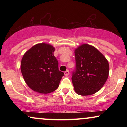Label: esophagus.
<instances>
[{"label": "esophagus", "mask_w": 127, "mask_h": 127, "mask_svg": "<svg viewBox=\"0 0 127 127\" xmlns=\"http://www.w3.org/2000/svg\"><path fill=\"white\" fill-rule=\"evenodd\" d=\"M64 75H65V76H68V75H69V71L68 70L65 71V72H64Z\"/></svg>", "instance_id": "34e87169"}]
</instances>
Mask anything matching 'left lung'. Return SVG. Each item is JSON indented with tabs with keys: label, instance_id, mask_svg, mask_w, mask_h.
<instances>
[{
	"label": "left lung",
	"instance_id": "obj_1",
	"mask_svg": "<svg viewBox=\"0 0 127 127\" xmlns=\"http://www.w3.org/2000/svg\"><path fill=\"white\" fill-rule=\"evenodd\" d=\"M76 68L72 83L77 94L89 95L97 93L109 76L108 61L97 48L83 44L75 50Z\"/></svg>",
	"mask_w": 127,
	"mask_h": 127
}]
</instances>
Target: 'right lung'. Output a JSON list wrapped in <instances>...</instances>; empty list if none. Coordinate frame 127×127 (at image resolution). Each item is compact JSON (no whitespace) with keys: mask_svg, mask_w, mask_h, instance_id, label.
Here are the masks:
<instances>
[{"mask_svg":"<svg viewBox=\"0 0 127 127\" xmlns=\"http://www.w3.org/2000/svg\"><path fill=\"white\" fill-rule=\"evenodd\" d=\"M55 48L48 43H38L24 54L21 72L27 85L33 91L48 94L57 89L64 73L59 70L54 55Z\"/></svg>","mask_w":127,"mask_h":127,"instance_id":"1","label":"right lung"}]
</instances>
